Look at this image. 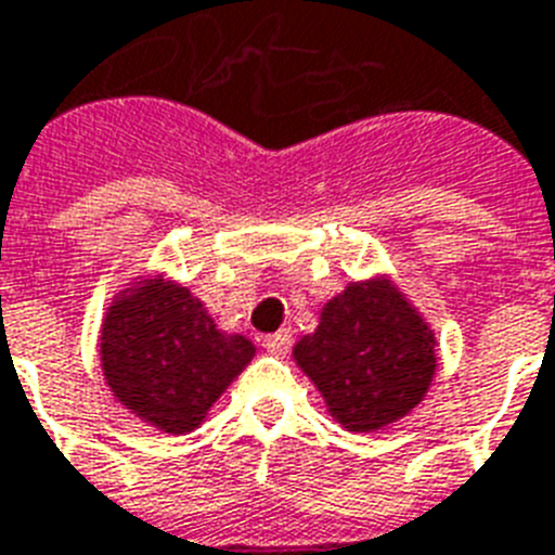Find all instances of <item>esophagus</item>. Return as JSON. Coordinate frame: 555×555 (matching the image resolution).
Returning <instances> with one entry per match:
<instances>
[{
    "instance_id": "34e87169",
    "label": "esophagus",
    "mask_w": 555,
    "mask_h": 555,
    "mask_svg": "<svg viewBox=\"0 0 555 555\" xmlns=\"http://www.w3.org/2000/svg\"><path fill=\"white\" fill-rule=\"evenodd\" d=\"M262 344L268 352H273V356H285L293 344V333L291 330H279V333H273V335H264Z\"/></svg>"
}]
</instances>
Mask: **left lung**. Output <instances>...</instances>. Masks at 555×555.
I'll list each match as a JSON object with an SVG mask.
<instances>
[{
  "mask_svg": "<svg viewBox=\"0 0 555 555\" xmlns=\"http://www.w3.org/2000/svg\"><path fill=\"white\" fill-rule=\"evenodd\" d=\"M293 361L347 431H375L406 417L437 372L435 330L389 276L349 282L324 305L315 333Z\"/></svg>",
  "mask_w": 555,
  "mask_h": 555,
  "instance_id": "1",
  "label": "left lung"
}]
</instances>
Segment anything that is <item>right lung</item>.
I'll return each instance as SVG.
<instances>
[{
  "label": "right lung",
  "instance_id": "1",
  "mask_svg": "<svg viewBox=\"0 0 555 555\" xmlns=\"http://www.w3.org/2000/svg\"><path fill=\"white\" fill-rule=\"evenodd\" d=\"M256 347L217 330L206 305L163 273L112 299L101 324V370L120 406L166 435L206 421Z\"/></svg>",
  "mask_w": 555,
  "mask_h": 555
}]
</instances>
